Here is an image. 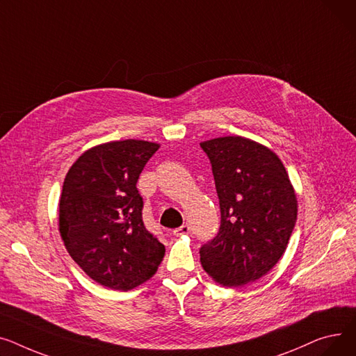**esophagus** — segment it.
<instances>
[{
  "instance_id": "esophagus-1",
  "label": "esophagus",
  "mask_w": 356,
  "mask_h": 356,
  "mask_svg": "<svg viewBox=\"0 0 356 356\" xmlns=\"http://www.w3.org/2000/svg\"><path fill=\"white\" fill-rule=\"evenodd\" d=\"M190 233H191V228H190V225H188V224H184V225H181L179 228H175L172 234H174L175 237H181V236L190 234Z\"/></svg>"
}]
</instances>
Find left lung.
Masks as SVG:
<instances>
[{"label": "left lung", "instance_id": "left-lung-1", "mask_svg": "<svg viewBox=\"0 0 356 356\" xmlns=\"http://www.w3.org/2000/svg\"><path fill=\"white\" fill-rule=\"evenodd\" d=\"M220 201L217 236L200 248L202 268L217 283L238 287L267 275L287 247L298 200L279 156L241 136L201 142Z\"/></svg>", "mask_w": 356, "mask_h": 356}]
</instances>
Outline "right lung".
I'll return each mask as SVG.
<instances>
[{
    "mask_svg": "<svg viewBox=\"0 0 356 356\" xmlns=\"http://www.w3.org/2000/svg\"><path fill=\"white\" fill-rule=\"evenodd\" d=\"M158 143L127 139L97 145L69 170L58 229L69 254L102 286L131 290L149 280L165 256L145 227L136 182Z\"/></svg>",
    "mask_w": 356,
    "mask_h": 356,
    "instance_id": "1",
    "label": "right lung"
}]
</instances>
